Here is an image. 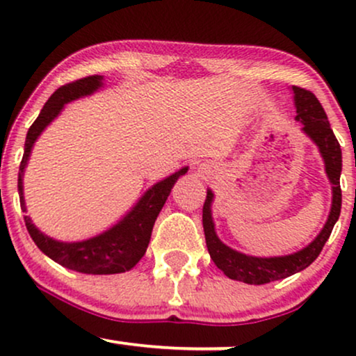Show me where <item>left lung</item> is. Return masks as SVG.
I'll use <instances>...</instances> for the list:
<instances>
[{
	"instance_id": "left-lung-1",
	"label": "left lung",
	"mask_w": 356,
	"mask_h": 356,
	"mask_svg": "<svg viewBox=\"0 0 356 356\" xmlns=\"http://www.w3.org/2000/svg\"><path fill=\"white\" fill-rule=\"evenodd\" d=\"M293 100H295L296 117L295 120L301 124V132L305 134L314 145L318 147L325 174L332 184V207L326 218L325 226L318 232L312 243L306 244L300 251L284 256H251L236 251L224 244L216 232V224L212 219V202H214V192L207 189L206 202L202 207V226L206 234L207 251L220 271L227 277L236 281H243L246 284H266L271 281L284 280V277L303 271L316 259L323 246L332 234L333 226L340 218L341 211V149L334 137L328 117L316 97L308 90L300 87H291Z\"/></svg>"
}]
</instances>
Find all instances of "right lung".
<instances>
[{
    "instance_id": "right-lung-1",
    "label": "right lung",
    "mask_w": 356,
    "mask_h": 356,
    "mask_svg": "<svg viewBox=\"0 0 356 356\" xmlns=\"http://www.w3.org/2000/svg\"><path fill=\"white\" fill-rule=\"evenodd\" d=\"M104 85V76L93 75L58 88L48 99L38 118L30 127L26 134V140H24V154L18 174V194L23 212H26L23 175L24 170H26L28 161H30L35 142L42 136L43 130L60 115L65 105L73 100L93 95ZM187 170H189V165L167 175L162 181L155 182L113 226L88 239L68 243V241L50 238L35 226L30 216H24V224H26V229L36 246L40 248V251L55 263L72 269V271L83 273V275H118V273L130 271L145 254L150 236H152L155 219H157L159 212L164 207L174 184L177 182L181 175L187 174Z\"/></svg>"
}]
</instances>
